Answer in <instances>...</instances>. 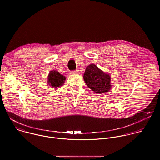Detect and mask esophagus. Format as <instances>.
I'll return each instance as SVG.
<instances>
[{
	"instance_id": "obj_1",
	"label": "esophagus",
	"mask_w": 160,
	"mask_h": 160,
	"mask_svg": "<svg viewBox=\"0 0 160 160\" xmlns=\"http://www.w3.org/2000/svg\"><path fill=\"white\" fill-rule=\"evenodd\" d=\"M71 72H72V74H79V70H78V69H76V70L72 71H71Z\"/></svg>"
}]
</instances>
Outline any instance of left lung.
I'll list each match as a JSON object with an SVG mask.
<instances>
[{
    "label": "left lung",
    "instance_id": "obj_1",
    "mask_svg": "<svg viewBox=\"0 0 160 160\" xmlns=\"http://www.w3.org/2000/svg\"><path fill=\"white\" fill-rule=\"evenodd\" d=\"M84 80L86 85L94 92L102 93L111 89V78L96 65H89L84 74Z\"/></svg>",
    "mask_w": 160,
    "mask_h": 160
}]
</instances>
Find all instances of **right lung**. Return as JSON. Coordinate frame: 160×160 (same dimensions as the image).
<instances>
[{
	"mask_svg": "<svg viewBox=\"0 0 160 160\" xmlns=\"http://www.w3.org/2000/svg\"><path fill=\"white\" fill-rule=\"evenodd\" d=\"M66 79L65 77L57 71H52L48 76V84L53 88L61 86Z\"/></svg>",
	"mask_w": 160,
	"mask_h": 160,
	"instance_id": "add662e5",
	"label": "right lung"
}]
</instances>
